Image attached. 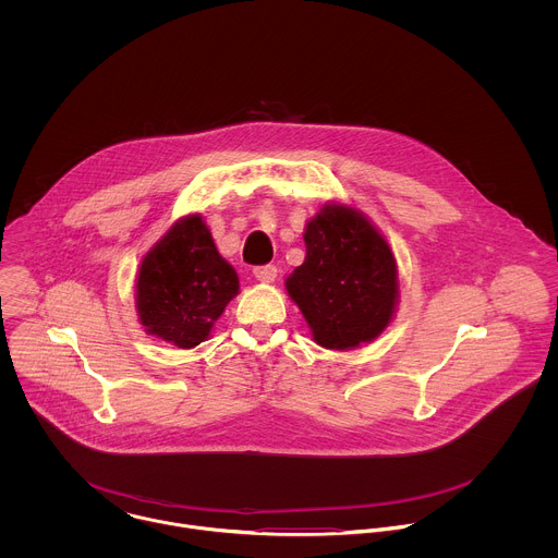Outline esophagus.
<instances>
[{
    "mask_svg": "<svg viewBox=\"0 0 558 558\" xmlns=\"http://www.w3.org/2000/svg\"><path fill=\"white\" fill-rule=\"evenodd\" d=\"M253 275L259 283H272L277 279V266H270V264L257 266V268H253Z\"/></svg>",
    "mask_w": 558,
    "mask_h": 558,
    "instance_id": "1",
    "label": "esophagus"
}]
</instances>
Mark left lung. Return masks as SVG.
<instances>
[{
    "label": "left lung",
    "instance_id": "obj_1",
    "mask_svg": "<svg viewBox=\"0 0 558 558\" xmlns=\"http://www.w3.org/2000/svg\"><path fill=\"white\" fill-rule=\"evenodd\" d=\"M305 262L286 279L314 341L352 350L383 335L399 305L398 262L361 210L326 202L305 226Z\"/></svg>",
    "mask_w": 558,
    "mask_h": 558
}]
</instances>
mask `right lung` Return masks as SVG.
Wrapping results in <instances>:
<instances>
[{
  "label": "right lung",
  "mask_w": 558,
  "mask_h": 558,
  "mask_svg": "<svg viewBox=\"0 0 558 558\" xmlns=\"http://www.w3.org/2000/svg\"><path fill=\"white\" fill-rule=\"evenodd\" d=\"M239 290L234 266L195 213L178 219L142 257L135 310L148 335L189 350L210 337Z\"/></svg>",
  "instance_id": "1"
}]
</instances>
